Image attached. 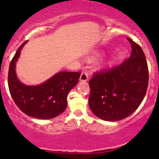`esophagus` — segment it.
Instances as JSON below:
<instances>
[{
    "label": "esophagus",
    "mask_w": 159,
    "mask_h": 159,
    "mask_svg": "<svg viewBox=\"0 0 159 159\" xmlns=\"http://www.w3.org/2000/svg\"><path fill=\"white\" fill-rule=\"evenodd\" d=\"M88 73L87 72H83L80 76V81H87L88 80Z\"/></svg>",
    "instance_id": "1"
}]
</instances>
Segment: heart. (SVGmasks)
I'll list each match as a JSON object with an SVG mask.
<instances>
[{"mask_svg":"<svg viewBox=\"0 0 159 159\" xmlns=\"http://www.w3.org/2000/svg\"><path fill=\"white\" fill-rule=\"evenodd\" d=\"M89 60H90V61H91V60H93V58H89Z\"/></svg>","mask_w":159,"mask_h":159,"instance_id":"1","label":"heart"}]
</instances>
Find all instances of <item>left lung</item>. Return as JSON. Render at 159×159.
Segmentation results:
<instances>
[{"mask_svg": "<svg viewBox=\"0 0 159 159\" xmlns=\"http://www.w3.org/2000/svg\"><path fill=\"white\" fill-rule=\"evenodd\" d=\"M132 54L121 64L96 72L89 81V106L106 121H117L131 115L143 101L149 81L145 54L139 45L127 38Z\"/></svg>", "mask_w": 159, "mask_h": 159, "instance_id": "1", "label": "left lung"}]
</instances>
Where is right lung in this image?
Instances as JSON below:
<instances>
[{
  "instance_id": "add662e5",
  "label": "right lung",
  "mask_w": 159,
  "mask_h": 159,
  "mask_svg": "<svg viewBox=\"0 0 159 159\" xmlns=\"http://www.w3.org/2000/svg\"><path fill=\"white\" fill-rule=\"evenodd\" d=\"M23 43L11 61L8 72L9 90L19 108L27 116L38 119H52L67 107V96L78 84L79 72H61L37 86L21 83L16 73V63L25 43Z\"/></svg>"
}]
</instances>
